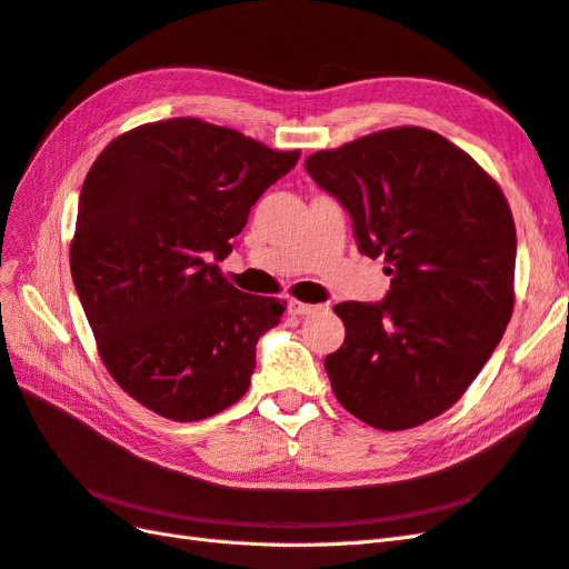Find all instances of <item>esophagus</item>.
I'll use <instances>...</instances> for the list:
<instances>
[{
    "mask_svg": "<svg viewBox=\"0 0 569 569\" xmlns=\"http://www.w3.org/2000/svg\"><path fill=\"white\" fill-rule=\"evenodd\" d=\"M287 311L291 316H311V313H318L320 306L316 303H303V301H297V299H289L287 301Z\"/></svg>",
    "mask_w": 569,
    "mask_h": 569,
    "instance_id": "esophagus-1",
    "label": "esophagus"
}]
</instances>
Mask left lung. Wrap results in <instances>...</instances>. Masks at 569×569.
I'll return each mask as SVG.
<instances>
[{
  "label": "left lung",
  "mask_w": 569,
  "mask_h": 569,
  "mask_svg": "<svg viewBox=\"0 0 569 569\" xmlns=\"http://www.w3.org/2000/svg\"><path fill=\"white\" fill-rule=\"evenodd\" d=\"M353 222L360 253L391 274L377 303L343 301L325 358L337 401L377 429H410L472 385L512 316L510 206L472 157L425 128H391L306 159Z\"/></svg>",
  "instance_id": "1"
}]
</instances>
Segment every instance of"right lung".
<instances>
[{
    "instance_id": "add662e5",
    "label": "right lung",
    "mask_w": 569,
    "mask_h": 569,
    "mask_svg": "<svg viewBox=\"0 0 569 569\" xmlns=\"http://www.w3.org/2000/svg\"><path fill=\"white\" fill-rule=\"evenodd\" d=\"M299 157L199 118L140 126L99 153L71 274L99 356L134 401L194 422L247 393L284 301L244 295L211 258L232 251L251 206Z\"/></svg>"
}]
</instances>
